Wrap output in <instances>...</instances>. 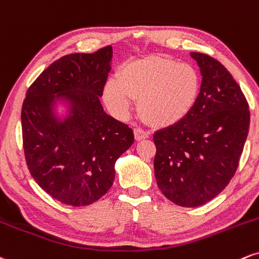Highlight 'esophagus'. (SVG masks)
<instances>
[{
	"label": "esophagus",
	"instance_id": "34e87169",
	"mask_svg": "<svg viewBox=\"0 0 259 259\" xmlns=\"http://www.w3.org/2000/svg\"><path fill=\"white\" fill-rule=\"evenodd\" d=\"M135 137L137 141H142V139L148 138L149 133L145 132L143 128H135Z\"/></svg>",
	"mask_w": 259,
	"mask_h": 259
}]
</instances>
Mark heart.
I'll list each match as a JSON object with an SVG mask.
<instances>
[{"instance_id": "1", "label": "heart", "mask_w": 259, "mask_h": 259, "mask_svg": "<svg viewBox=\"0 0 259 259\" xmlns=\"http://www.w3.org/2000/svg\"><path fill=\"white\" fill-rule=\"evenodd\" d=\"M200 76L190 64L165 57H148L123 66L106 82L104 99L118 115H127L133 99L148 123L167 127L179 122L195 104Z\"/></svg>"}]
</instances>
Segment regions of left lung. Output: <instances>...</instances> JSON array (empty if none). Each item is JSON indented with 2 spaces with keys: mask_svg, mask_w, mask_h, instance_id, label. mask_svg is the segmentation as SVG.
I'll use <instances>...</instances> for the list:
<instances>
[{
  "mask_svg": "<svg viewBox=\"0 0 259 259\" xmlns=\"http://www.w3.org/2000/svg\"><path fill=\"white\" fill-rule=\"evenodd\" d=\"M190 56L202 75L195 104L179 122L154 135L157 187L183 207L211 201L229 184L250 127L248 103L232 74L207 54Z\"/></svg>",
  "mask_w": 259,
  "mask_h": 259,
  "instance_id": "1",
  "label": "left lung"
}]
</instances>
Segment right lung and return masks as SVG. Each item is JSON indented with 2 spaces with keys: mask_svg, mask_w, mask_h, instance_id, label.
I'll return each mask as SVG.
<instances>
[{
  "mask_svg": "<svg viewBox=\"0 0 259 259\" xmlns=\"http://www.w3.org/2000/svg\"><path fill=\"white\" fill-rule=\"evenodd\" d=\"M111 58V46L59 58L33 81L21 106L27 168L46 193L65 205L87 206L105 195L115 162L135 142L132 128L100 104ZM59 99L70 105L64 120L53 112Z\"/></svg>",
  "mask_w": 259,
  "mask_h": 259,
  "instance_id": "1",
  "label": "right lung"
}]
</instances>
